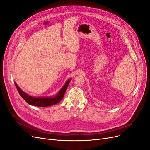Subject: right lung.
I'll return each mask as SVG.
<instances>
[{"instance_id": "right-lung-1", "label": "right lung", "mask_w": 150, "mask_h": 150, "mask_svg": "<svg viewBox=\"0 0 150 150\" xmlns=\"http://www.w3.org/2000/svg\"><path fill=\"white\" fill-rule=\"evenodd\" d=\"M71 80V78L67 81L64 86H63L62 89L59 91V92L54 97H33L29 96V95L26 94L24 91H22L16 83L15 85L21 97L28 104H30V105L39 107H47L54 105V104L59 103L62 100Z\"/></svg>"}]
</instances>
